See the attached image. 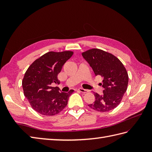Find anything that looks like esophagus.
Here are the masks:
<instances>
[{"mask_svg":"<svg viewBox=\"0 0 152 152\" xmlns=\"http://www.w3.org/2000/svg\"><path fill=\"white\" fill-rule=\"evenodd\" d=\"M78 90L80 92H81L82 93H86L88 92V90L85 89H83V88H79Z\"/></svg>","mask_w":152,"mask_h":152,"instance_id":"34e87169","label":"esophagus"}]
</instances>
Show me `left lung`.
Masks as SVG:
<instances>
[{"mask_svg": "<svg viewBox=\"0 0 152 152\" xmlns=\"http://www.w3.org/2000/svg\"><path fill=\"white\" fill-rule=\"evenodd\" d=\"M95 76L102 78L101 85L104 88L102 95L95 93V101L88 106L98 112H108L121 102L127 91L129 76L124 64L112 53L93 48L82 53Z\"/></svg>", "mask_w": 152, "mask_h": 152, "instance_id": "obj_1", "label": "left lung"}]
</instances>
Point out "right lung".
I'll return each mask as SVG.
<instances>
[{"instance_id":"add662e5","label":"right lung","mask_w":152,"mask_h":152,"mask_svg":"<svg viewBox=\"0 0 152 152\" xmlns=\"http://www.w3.org/2000/svg\"><path fill=\"white\" fill-rule=\"evenodd\" d=\"M74 52L50 51L35 60L28 68L22 81L24 95L31 107L44 115H54L66 107L70 95L59 91L57 87H51L52 83L59 84L57 79L63 64L72 57Z\"/></svg>"}]
</instances>
